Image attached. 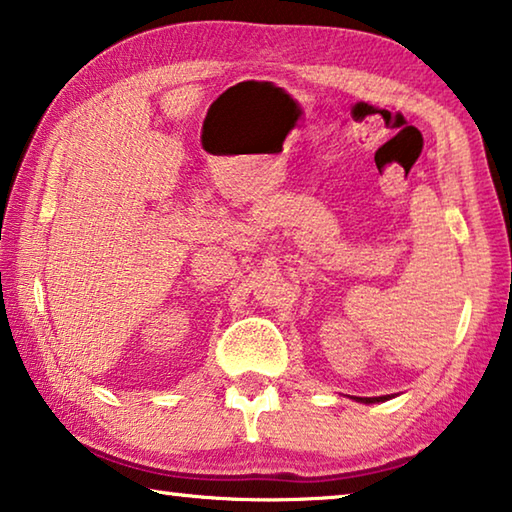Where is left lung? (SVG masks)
Returning <instances> with one entry per match:
<instances>
[{
  "instance_id": "1",
  "label": "left lung",
  "mask_w": 512,
  "mask_h": 512,
  "mask_svg": "<svg viewBox=\"0 0 512 512\" xmlns=\"http://www.w3.org/2000/svg\"><path fill=\"white\" fill-rule=\"evenodd\" d=\"M357 402H363V404H375V402H386L391 400V395H381V397H354Z\"/></svg>"
}]
</instances>
